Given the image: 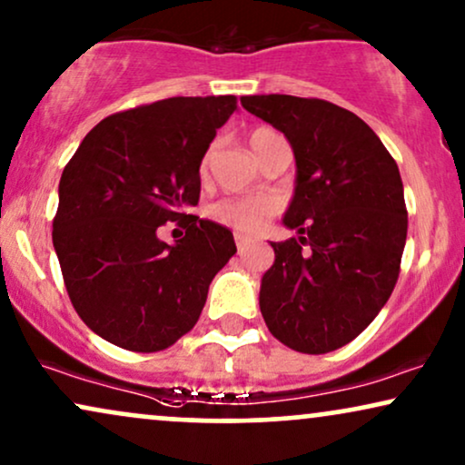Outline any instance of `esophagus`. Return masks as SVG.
I'll use <instances>...</instances> for the list:
<instances>
[{
  "label": "esophagus",
  "instance_id": "esophagus-1",
  "mask_svg": "<svg viewBox=\"0 0 465 465\" xmlns=\"http://www.w3.org/2000/svg\"><path fill=\"white\" fill-rule=\"evenodd\" d=\"M249 242H251L249 238L242 236V233H236V246H238L240 252H242V251L246 249V246H249Z\"/></svg>",
  "mask_w": 465,
  "mask_h": 465
}]
</instances>
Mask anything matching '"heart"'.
Returning a JSON list of instances; mask_svg holds the SVG:
<instances>
[{
    "label": "heart",
    "instance_id": "1",
    "mask_svg": "<svg viewBox=\"0 0 465 465\" xmlns=\"http://www.w3.org/2000/svg\"><path fill=\"white\" fill-rule=\"evenodd\" d=\"M279 137L272 128H257L251 133V148L260 152L263 145ZM276 213V202L270 197H227L210 205V219L238 233H257Z\"/></svg>",
    "mask_w": 465,
    "mask_h": 465
}]
</instances>
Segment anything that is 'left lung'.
<instances>
[{
	"label": "left lung",
	"instance_id": "left-lung-1",
	"mask_svg": "<svg viewBox=\"0 0 465 465\" xmlns=\"http://www.w3.org/2000/svg\"><path fill=\"white\" fill-rule=\"evenodd\" d=\"M242 107L290 141L296 186L270 242L260 309L287 348L326 354L356 339L395 290L408 213L395 158L361 117L320 98L242 96Z\"/></svg>",
	"mask_w": 465,
	"mask_h": 465
}]
</instances>
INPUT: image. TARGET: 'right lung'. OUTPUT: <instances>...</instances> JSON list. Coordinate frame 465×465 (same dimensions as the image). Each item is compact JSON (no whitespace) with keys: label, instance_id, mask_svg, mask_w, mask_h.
Segmentation results:
<instances>
[{"label":"right lung","instance_id":"1","mask_svg":"<svg viewBox=\"0 0 465 465\" xmlns=\"http://www.w3.org/2000/svg\"><path fill=\"white\" fill-rule=\"evenodd\" d=\"M236 96H173L98 122L64 167L53 246L85 326L131 351H161L197 324L236 252L232 232L186 214L199 167ZM178 220L173 245L157 227Z\"/></svg>","mask_w":465,"mask_h":465}]
</instances>
